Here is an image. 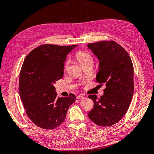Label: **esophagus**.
Instances as JSON below:
<instances>
[{
  "instance_id": "34e87169",
  "label": "esophagus",
  "mask_w": 154,
  "mask_h": 154,
  "mask_svg": "<svg viewBox=\"0 0 154 154\" xmlns=\"http://www.w3.org/2000/svg\"><path fill=\"white\" fill-rule=\"evenodd\" d=\"M83 98H84V96L82 95H78L76 96V99H78V100H82Z\"/></svg>"
}]
</instances>
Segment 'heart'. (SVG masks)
Returning a JSON list of instances; mask_svg holds the SVG:
<instances>
[{
	"label": "heart",
	"instance_id": "obj_1",
	"mask_svg": "<svg viewBox=\"0 0 154 154\" xmlns=\"http://www.w3.org/2000/svg\"><path fill=\"white\" fill-rule=\"evenodd\" d=\"M76 58L82 66H84L88 63H93V58L92 56L86 52H79L76 54ZM70 63V60L67 59L64 63V70H66Z\"/></svg>",
	"mask_w": 154,
	"mask_h": 154
}]
</instances>
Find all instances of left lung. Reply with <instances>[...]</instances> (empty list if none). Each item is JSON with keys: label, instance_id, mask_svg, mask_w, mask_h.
<instances>
[{"label": "left lung", "instance_id": "left-lung-1", "mask_svg": "<svg viewBox=\"0 0 154 154\" xmlns=\"http://www.w3.org/2000/svg\"><path fill=\"white\" fill-rule=\"evenodd\" d=\"M100 61L96 80L105 85L104 94L94 101L88 118L97 125L109 127L117 123L127 113L134 94V67L128 53L114 41H100L88 44Z\"/></svg>", "mask_w": 154, "mask_h": 154}]
</instances>
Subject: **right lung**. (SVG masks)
<instances>
[{
    "instance_id": "right-lung-1",
    "label": "right lung",
    "mask_w": 154,
    "mask_h": 154,
    "mask_svg": "<svg viewBox=\"0 0 154 154\" xmlns=\"http://www.w3.org/2000/svg\"><path fill=\"white\" fill-rule=\"evenodd\" d=\"M77 45L43 44L32 50L24 60L18 90L26 114L37 127L46 130L59 127L76 100L72 93L58 97L54 85L63 75L67 54Z\"/></svg>"
}]
</instances>
